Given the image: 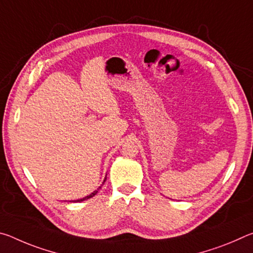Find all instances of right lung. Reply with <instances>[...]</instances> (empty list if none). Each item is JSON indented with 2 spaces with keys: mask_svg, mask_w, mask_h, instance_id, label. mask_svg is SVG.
<instances>
[{
  "mask_svg": "<svg viewBox=\"0 0 253 253\" xmlns=\"http://www.w3.org/2000/svg\"><path fill=\"white\" fill-rule=\"evenodd\" d=\"M106 182V177H105V179H104V182H102V184H104ZM99 188H101V186H99L97 188L96 191H93L92 193L90 194V195H87L85 196V198H84V199H79V200H75V201H72V202H83V201H84V200H88V199H90V198H92V196H95L97 193H98V191H99ZM71 202V201H70Z\"/></svg>",
  "mask_w": 253,
  "mask_h": 253,
  "instance_id": "obj_1",
  "label": "right lung"
}]
</instances>
